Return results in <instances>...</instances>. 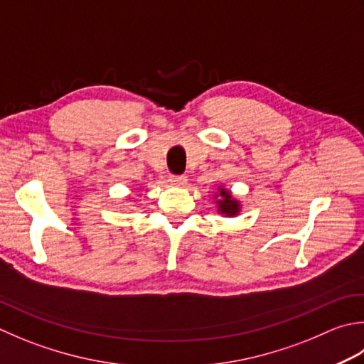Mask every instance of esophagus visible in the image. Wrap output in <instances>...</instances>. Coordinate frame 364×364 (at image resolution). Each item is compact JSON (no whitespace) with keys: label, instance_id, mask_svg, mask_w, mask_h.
<instances>
[{"label":"esophagus","instance_id":"esophagus-1","mask_svg":"<svg viewBox=\"0 0 364 364\" xmlns=\"http://www.w3.org/2000/svg\"><path fill=\"white\" fill-rule=\"evenodd\" d=\"M168 183L172 184V186L183 188V186H186L188 180H186V176H184V175H172L168 178Z\"/></svg>","mask_w":364,"mask_h":364}]
</instances>
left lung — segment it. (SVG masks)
<instances>
[{"mask_svg":"<svg viewBox=\"0 0 364 364\" xmlns=\"http://www.w3.org/2000/svg\"><path fill=\"white\" fill-rule=\"evenodd\" d=\"M215 203L219 215H223L224 218H237L241 213V202L237 197L232 196V192L224 188L223 184H219L218 191L215 192Z\"/></svg>","mask_w":364,"mask_h":364,"instance_id":"obj_1","label":"left lung"}]
</instances>
